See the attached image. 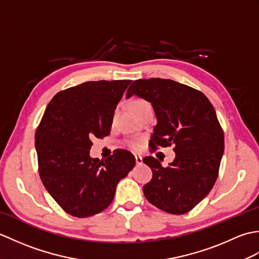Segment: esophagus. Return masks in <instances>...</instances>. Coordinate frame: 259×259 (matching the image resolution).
<instances>
[{
    "instance_id": "esophagus-1",
    "label": "esophagus",
    "mask_w": 259,
    "mask_h": 259,
    "mask_svg": "<svg viewBox=\"0 0 259 259\" xmlns=\"http://www.w3.org/2000/svg\"><path fill=\"white\" fill-rule=\"evenodd\" d=\"M135 158H136V162H137V164H141V163H142V157H141V156H139V155H136V156H135Z\"/></svg>"
}]
</instances>
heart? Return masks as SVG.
Here are the masks:
<instances>
[{
	"mask_svg": "<svg viewBox=\"0 0 259 259\" xmlns=\"http://www.w3.org/2000/svg\"><path fill=\"white\" fill-rule=\"evenodd\" d=\"M148 102H146V101H144V100H137V101H135L134 103H133V108H136V107H140V106H144V104H147ZM134 147L136 146V145H133Z\"/></svg>",
	"mask_w": 259,
	"mask_h": 259,
	"instance_id": "b5f03b06",
	"label": "heart"
}]
</instances>
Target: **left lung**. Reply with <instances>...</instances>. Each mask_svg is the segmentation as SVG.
Instances as JSON below:
<instances>
[{"mask_svg": "<svg viewBox=\"0 0 259 259\" xmlns=\"http://www.w3.org/2000/svg\"><path fill=\"white\" fill-rule=\"evenodd\" d=\"M133 96L155 110L152 149L175 145V160L166 168L155 157L142 160L152 170L151 181L144 186L147 200L169 213L188 212L209 194L218 176L224 133L216 111L203 93L169 79L136 80L126 91V98Z\"/></svg>", "mask_w": 259, "mask_h": 259, "instance_id": "left-lung-1", "label": "left lung"}]
</instances>
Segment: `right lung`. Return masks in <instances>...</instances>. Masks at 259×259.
<instances>
[{"label":"right lung","instance_id":"1","mask_svg":"<svg viewBox=\"0 0 259 259\" xmlns=\"http://www.w3.org/2000/svg\"><path fill=\"white\" fill-rule=\"evenodd\" d=\"M131 80L88 81L57 93L35 133L38 172L49 194L71 216L84 218L112 202L136 158L118 149L90 157L92 139L110 134L114 110Z\"/></svg>","mask_w":259,"mask_h":259}]
</instances>
